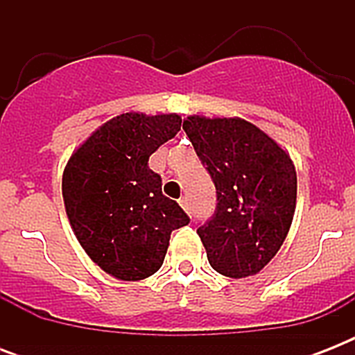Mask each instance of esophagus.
I'll list each match as a JSON object with an SVG mask.
<instances>
[{
  "label": "esophagus",
  "mask_w": 355,
  "mask_h": 355,
  "mask_svg": "<svg viewBox=\"0 0 355 355\" xmlns=\"http://www.w3.org/2000/svg\"><path fill=\"white\" fill-rule=\"evenodd\" d=\"M178 205L182 206V210L186 211V214H191V211H189V202H188V199H186V197H182V199L178 200Z\"/></svg>",
  "instance_id": "1"
}]
</instances>
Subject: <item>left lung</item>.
Here are the masks:
<instances>
[{"label":"left lung","mask_w":355,"mask_h":355,"mask_svg":"<svg viewBox=\"0 0 355 355\" xmlns=\"http://www.w3.org/2000/svg\"><path fill=\"white\" fill-rule=\"evenodd\" d=\"M182 128L217 189V208L197 228L214 269L228 278L258 275L286 241L297 208L291 156L241 118L188 116Z\"/></svg>","instance_id":"8db88e82"}]
</instances>
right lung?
I'll list each match as a JSON object with an SVG mask.
<instances>
[{
  "instance_id": "add662e5",
  "label": "right lung",
  "mask_w": 355,
  "mask_h": 355,
  "mask_svg": "<svg viewBox=\"0 0 355 355\" xmlns=\"http://www.w3.org/2000/svg\"><path fill=\"white\" fill-rule=\"evenodd\" d=\"M178 114H119L94 130L69 156L62 197L80 247L107 275L149 278L166 258L173 230L189 217L162 195L149 156L180 130Z\"/></svg>"
}]
</instances>
